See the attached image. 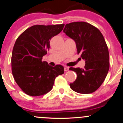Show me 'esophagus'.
<instances>
[{"mask_svg":"<svg viewBox=\"0 0 123 123\" xmlns=\"http://www.w3.org/2000/svg\"><path fill=\"white\" fill-rule=\"evenodd\" d=\"M64 71H67L69 70V67L66 66V67H64Z\"/></svg>","mask_w":123,"mask_h":123,"instance_id":"obj_1","label":"esophagus"}]
</instances>
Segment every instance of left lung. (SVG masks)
Masks as SVG:
<instances>
[{
  "label": "left lung",
  "instance_id": "8db88e82",
  "mask_svg": "<svg viewBox=\"0 0 123 123\" xmlns=\"http://www.w3.org/2000/svg\"><path fill=\"white\" fill-rule=\"evenodd\" d=\"M63 32L76 43L78 54L85 60L84 68L70 67L77 78L70 83L72 90L81 94L96 92L105 80L109 69L108 46L98 29L85 22L66 25Z\"/></svg>",
  "mask_w": 123,
  "mask_h": 123
}]
</instances>
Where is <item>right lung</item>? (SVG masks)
Wrapping results in <instances>:
<instances>
[{"instance_id":"1","label":"right lung","mask_w":123,"mask_h":123,"mask_svg":"<svg viewBox=\"0 0 123 123\" xmlns=\"http://www.w3.org/2000/svg\"><path fill=\"white\" fill-rule=\"evenodd\" d=\"M64 24L34 25L16 40L11 56L12 73L16 83L30 96L45 94L52 89L55 78L64 74L61 65L55 67L43 62L50 48V40L60 33Z\"/></svg>"}]
</instances>
